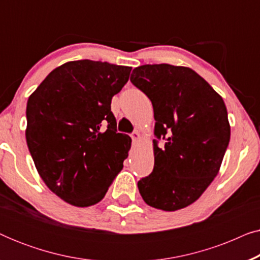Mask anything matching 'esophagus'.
<instances>
[{
  "label": "esophagus",
  "instance_id": "34e87169",
  "mask_svg": "<svg viewBox=\"0 0 260 260\" xmlns=\"http://www.w3.org/2000/svg\"><path fill=\"white\" fill-rule=\"evenodd\" d=\"M140 137H141V135H140V133H138V131H134V133L131 134V138H133L134 141H138V140H140Z\"/></svg>",
  "mask_w": 260,
  "mask_h": 260
}]
</instances>
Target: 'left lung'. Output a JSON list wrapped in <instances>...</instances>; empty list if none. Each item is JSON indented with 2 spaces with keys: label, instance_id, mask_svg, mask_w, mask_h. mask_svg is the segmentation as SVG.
Wrapping results in <instances>:
<instances>
[{
  "label": "left lung",
  "instance_id": "left-lung-1",
  "mask_svg": "<svg viewBox=\"0 0 260 260\" xmlns=\"http://www.w3.org/2000/svg\"><path fill=\"white\" fill-rule=\"evenodd\" d=\"M130 80L151 101L156 120L154 170L138 181L141 197L162 211L187 207L218 175L229 147L225 103L188 67L143 65ZM159 139L165 144L158 147Z\"/></svg>",
  "mask_w": 260,
  "mask_h": 260
}]
</instances>
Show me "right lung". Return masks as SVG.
Listing matches in <instances>:
<instances>
[{
  "label": "right lung",
  "mask_w": 260,
  "mask_h": 260,
  "mask_svg": "<svg viewBox=\"0 0 260 260\" xmlns=\"http://www.w3.org/2000/svg\"><path fill=\"white\" fill-rule=\"evenodd\" d=\"M130 72L106 61H70L28 98L26 140L34 165L46 186L71 205L97 204L123 168L131 138L117 133L111 99Z\"/></svg>",
  "instance_id": "obj_1"
}]
</instances>
